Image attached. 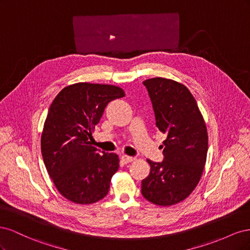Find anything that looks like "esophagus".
<instances>
[{
    "instance_id": "1",
    "label": "esophagus",
    "mask_w": 250,
    "mask_h": 250,
    "mask_svg": "<svg viewBox=\"0 0 250 250\" xmlns=\"http://www.w3.org/2000/svg\"><path fill=\"white\" fill-rule=\"evenodd\" d=\"M134 160H135L134 157H132V156H128V155H122V157H121V161H122L124 164H129V163H132Z\"/></svg>"
}]
</instances>
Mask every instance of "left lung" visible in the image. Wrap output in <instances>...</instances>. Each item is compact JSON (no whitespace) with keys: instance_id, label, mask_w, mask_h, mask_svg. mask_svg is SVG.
<instances>
[{"instance_id":"obj_1","label":"left lung","mask_w":250,"mask_h":250,"mask_svg":"<svg viewBox=\"0 0 250 250\" xmlns=\"http://www.w3.org/2000/svg\"><path fill=\"white\" fill-rule=\"evenodd\" d=\"M152 102L156 127L166 134L164 161L150 165L142 194L156 206L185 200L198 185L208 154V130L195 98L187 86L162 77L143 82Z\"/></svg>"}]
</instances>
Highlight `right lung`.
I'll list each match as a JSON object with an SVG mask.
<instances>
[{
	"instance_id": "obj_1",
	"label": "right lung",
	"mask_w": 250,
	"mask_h": 250,
	"mask_svg": "<svg viewBox=\"0 0 250 250\" xmlns=\"http://www.w3.org/2000/svg\"><path fill=\"white\" fill-rule=\"evenodd\" d=\"M124 96L116 85L79 82L62 88L53 100L42 133V154L51 179L67 200L90 204L107 195L119 157L99 153L89 140L106 105Z\"/></svg>"
}]
</instances>
